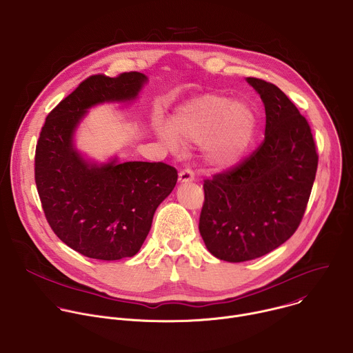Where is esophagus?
I'll return each mask as SVG.
<instances>
[{
  "mask_svg": "<svg viewBox=\"0 0 353 353\" xmlns=\"http://www.w3.org/2000/svg\"><path fill=\"white\" fill-rule=\"evenodd\" d=\"M179 181L180 183H191V181H194V172L191 169H183L179 173Z\"/></svg>",
  "mask_w": 353,
  "mask_h": 353,
  "instance_id": "34e87169",
  "label": "esophagus"
}]
</instances>
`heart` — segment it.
<instances>
[{
	"mask_svg": "<svg viewBox=\"0 0 353 353\" xmlns=\"http://www.w3.org/2000/svg\"><path fill=\"white\" fill-rule=\"evenodd\" d=\"M255 126V114L247 103L206 94L183 105L168 122L166 132L173 145L203 143L205 161L221 170L234 166L245 155Z\"/></svg>",
	"mask_w": 353,
	"mask_h": 353,
	"instance_id": "obj_1",
	"label": "heart"
}]
</instances>
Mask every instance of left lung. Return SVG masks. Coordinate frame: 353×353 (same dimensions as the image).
Listing matches in <instances>:
<instances>
[{
    "label": "left lung",
    "mask_w": 353,
    "mask_h": 353,
    "mask_svg": "<svg viewBox=\"0 0 353 353\" xmlns=\"http://www.w3.org/2000/svg\"><path fill=\"white\" fill-rule=\"evenodd\" d=\"M247 81L266 112L265 140L243 162L203 181L199 232L220 261L245 262L284 244L299 227L319 155L310 126L274 84Z\"/></svg>",
    "instance_id": "1"
}]
</instances>
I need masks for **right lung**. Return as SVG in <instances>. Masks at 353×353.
<instances>
[{"instance_id": "1", "label": "right lung", "mask_w": 353, "mask_h": 353, "mask_svg": "<svg viewBox=\"0 0 353 353\" xmlns=\"http://www.w3.org/2000/svg\"><path fill=\"white\" fill-rule=\"evenodd\" d=\"M145 81L140 72L87 77L48 113L36 145L34 180L46 219L62 243L91 259L134 256L177 181V170L163 162L97 165L73 145L88 108L132 101Z\"/></svg>"}]
</instances>
